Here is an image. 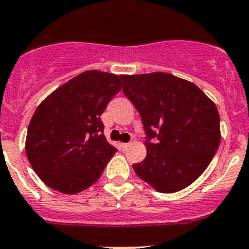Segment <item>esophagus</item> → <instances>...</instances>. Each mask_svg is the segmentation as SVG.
I'll return each instance as SVG.
<instances>
[{
    "mask_svg": "<svg viewBox=\"0 0 249 249\" xmlns=\"http://www.w3.org/2000/svg\"><path fill=\"white\" fill-rule=\"evenodd\" d=\"M130 144H131V142H124V144H122L123 149H124V150H125V149H127L129 146H130Z\"/></svg>",
    "mask_w": 249,
    "mask_h": 249,
    "instance_id": "esophagus-1",
    "label": "esophagus"
}]
</instances>
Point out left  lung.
Returning <instances> with one entry per match:
<instances>
[{
  "instance_id": "left-lung-1",
  "label": "left lung",
  "mask_w": 249,
  "mask_h": 249,
  "mask_svg": "<svg viewBox=\"0 0 249 249\" xmlns=\"http://www.w3.org/2000/svg\"><path fill=\"white\" fill-rule=\"evenodd\" d=\"M122 80L145 130L148 153L133 164L134 172L160 193L184 189L207 169L219 146L214 103L193 83L170 73L123 75Z\"/></svg>"
}]
</instances>
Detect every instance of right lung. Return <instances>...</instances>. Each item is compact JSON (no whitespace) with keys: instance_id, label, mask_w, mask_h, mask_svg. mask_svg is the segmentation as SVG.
<instances>
[{"instance_id":"obj_1","label":"right lung","mask_w":249,"mask_h":249,"mask_svg":"<svg viewBox=\"0 0 249 249\" xmlns=\"http://www.w3.org/2000/svg\"><path fill=\"white\" fill-rule=\"evenodd\" d=\"M122 76L90 70L49 95L27 129L26 154L41 180L65 194L91 187L118 150L104 135L101 114Z\"/></svg>"}]
</instances>
